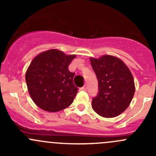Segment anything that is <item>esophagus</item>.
<instances>
[{
  "instance_id": "34e87169",
  "label": "esophagus",
  "mask_w": 156,
  "mask_h": 156,
  "mask_svg": "<svg viewBox=\"0 0 156 156\" xmlns=\"http://www.w3.org/2000/svg\"><path fill=\"white\" fill-rule=\"evenodd\" d=\"M81 89H82L83 90H87V85H86V84L85 85H84L82 87H81Z\"/></svg>"
}]
</instances>
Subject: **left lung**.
I'll return each mask as SVG.
<instances>
[{
    "label": "left lung",
    "instance_id": "8db88e82",
    "mask_svg": "<svg viewBox=\"0 0 156 156\" xmlns=\"http://www.w3.org/2000/svg\"><path fill=\"white\" fill-rule=\"evenodd\" d=\"M98 81V93L93 98V110L104 117H115L130 104L134 93L133 78L127 66L116 57L90 58Z\"/></svg>",
    "mask_w": 156,
    "mask_h": 156
}]
</instances>
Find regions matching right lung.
Masks as SVG:
<instances>
[{"mask_svg":"<svg viewBox=\"0 0 156 156\" xmlns=\"http://www.w3.org/2000/svg\"><path fill=\"white\" fill-rule=\"evenodd\" d=\"M75 58L57 49L35 57L26 73L27 88L32 100L43 110L57 112L72 104L78 88L73 83L75 74L69 66Z\"/></svg>","mask_w":156,"mask_h":156,"instance_id":"add662e5","label":"right lung"}]
</instances>
